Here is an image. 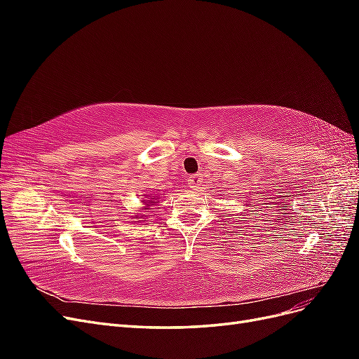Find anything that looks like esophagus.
<instances>
[{"label": "esophagus", "mask_w": 359, "mask_h": 359, "mask_svg": "<svg viewBox=\"0 0 359 359\" xmlns=\"http://www.w3.org/2000/svg\"><path fill=\"white\" fill-rule=\"evenodd\" d=\"M187 181H189V187H190L191 190H198V189L201 187V184L203 182V178H202L201 173H196V175L189 177Z\"/></svg>", "instance_id": "obj_1"}]
</instances>
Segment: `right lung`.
Segmentation results:
<instances>
[{
  "label": "right lung",
  "instance_id": "right-lung-1",
  "mask_svg": "<svg viewBox=\"0 0 359 359\" xmlns=\"http://www.w3.org/2000/svg\"><path fill=\"white\" fill-rule=\"evenodd\" d=\"M157 199H160V196H148V199H142V202H144V206L140 210H149V206H153V205H156V201ZM147 215H144V214H136V219H145Z\"/></svg>",
  "mask_w": 359,
  "mask_h": 359
}]
</instances>
